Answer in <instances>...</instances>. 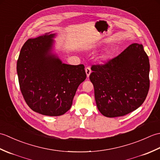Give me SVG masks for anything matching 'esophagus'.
<instances>
[{
    "mask_svg": "<svg viewBox=\"0 0 160 160\" xmlns=\"http://www.w3.org/2000/svg\"><path fill=\"white\" fill-rule=\"evenodd\" d=\"M85 71H86V73H87V77H89V75H90V73H91V68H90L89 67H86Z\"/></svg>",
    "mask_w": 160,
    "mask_h": 160,
    "instance_id": "1",
    "label": "esophagus"
}]
</instances>
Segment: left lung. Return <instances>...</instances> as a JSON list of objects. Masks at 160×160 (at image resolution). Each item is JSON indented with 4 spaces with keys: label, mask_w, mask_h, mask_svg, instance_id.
I'll return each mask as SVG.
<instances>
[{
    "label": "left lung",
    "mask_w": 160,
    "mask_h": 160,
    "mask_svg": "<svg viewBox=\"0 0 160 160\" xmlns=\"http://www.w3.org/2000/svg\"><path fill=\"white\" fill-rule=\"evenodd\" d=\"M98 110L108 118L123 116L143 104L149 90L150 64L143 45L133 43L104 64L91 67Z\"/></svg>",
    "instance_id": "1"
}]
</instances>
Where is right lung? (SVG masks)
I'll use <instances>...</instances> for the list:
<instances>
[{"label":"right lung","mask_w":160,"mask_h":160,"mask_svg":"<svg viewBox=\"0 0 160 160\" xmlns=\"http://www.w3.org/2000/svg\"><path fill=\"white\" fill-rule=\"evenodd\" d=\"M56 33H47L24 44L17 61L20 89L37 113L59 116L70 109L78 86L86 79L83 64L62 63L52 53Z\"/></svg>","instance_id":"obj_1"}]
</instances>
